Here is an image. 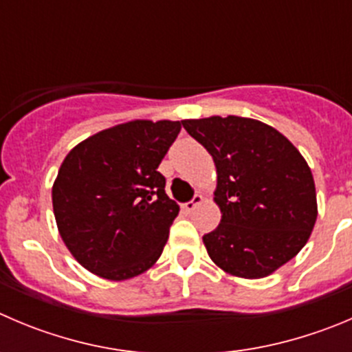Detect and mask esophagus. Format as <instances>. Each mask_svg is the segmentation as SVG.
<instances>
[{
  "label": "esophagus",
  "instance_id": "obj_1",
  "mask_svg": "<svg viewBox=\"0 0 352 352\" xmlns=\"http://www.w3.org/2000/svg\"><path fill=\"white\" fill-rule=\"evenodd\" d=\"M202 200H204L202 195H195L192 200H190V202L183 204V210H186V212H192V210L195 209V207L199 206V204L202 202Z\"/></svg>",
  "mask_w": 352,
  "mask_h": 352
}]
</instances>
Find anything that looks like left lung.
I'll return each instance as SVG.
<instances>
[{"label": "left lung", "mask_w": 352, "mask_h": 352, "mask_svg": "<svg viewBox=\"0 0 352 352\" xmlns=\"http://www.w3.org/2000/svg\"><path fill=\"white\" fill-rule=\"evenodd\" d=\"M216 164L217 228L202 236L210 259L240 278H264L289 263L316 223V190L299 150L247 117L182 120Z\"/></svg>", "instance_id": "8db88e82"}]
</instances>
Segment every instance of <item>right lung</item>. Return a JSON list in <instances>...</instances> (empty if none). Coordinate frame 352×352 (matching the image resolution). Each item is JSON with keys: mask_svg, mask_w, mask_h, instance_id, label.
I'll return each mask as SVG.
<instances>
[{"mask_svg": "<svg viewBox=\"0 0 352 352\" xmlns=\"http://www.w3.org/2000/svg\"><path fill=\"white\" fill-rule=\"evenodd\" d=\"M179 120H131L89 136L65 157L52 190L56 226L79 264L128 280L155 264L178 216L160 160Z\"/></svg>", "mask_w": 352, "mask_h": 352, "instance_id": "1", "label": "right lung"}]
</instances>
